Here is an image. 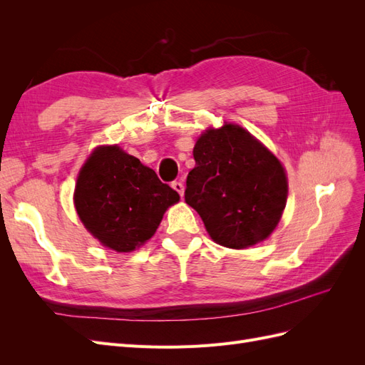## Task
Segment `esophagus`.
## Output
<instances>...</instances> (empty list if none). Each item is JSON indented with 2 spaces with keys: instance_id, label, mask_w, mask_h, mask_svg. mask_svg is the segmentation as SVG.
<instances>
[{
  "instance_id": "esophagus-1",
  "label": "esophagus",
  "mask_w": 365,
  "mask_h": 365,
  "mask_svg": "<svg viewBox=\"0 0 365 365\" xmlns=\"http://www.w3.org/2000/svg\"><path fill=\"white\" fill-rule=\"evenodd\" d=\"M172 187H173V190H175V192H178V193H180V196H181V197L184 196V185H182V182H181V181H175V182H172Z\"/></svg>"
}]
</instances>
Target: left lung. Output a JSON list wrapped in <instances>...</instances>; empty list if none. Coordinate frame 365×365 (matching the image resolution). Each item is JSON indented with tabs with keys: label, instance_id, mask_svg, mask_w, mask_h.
Instances as JSON below:
<instances>
[{
	"label": "left lung",
	"instance_id": "1",
	"mask_svg": "<svg viewBox=\"0 0 365 365\" xmlns=\"http://www.w3.org/2000/svg\"><path fill=\"white\" fill-rule=\"evenodd\" d=\"M185 202L204 220L216 244L245 250L277 228L288 200L282 161L236 123L208 128L193 148Z\"/></svg>",
	"mask_w": 365,
	"mask_h": 365
}]
</instances>
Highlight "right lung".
Returning <instances> with one entry per match:
<instances>
[{
	"label": "right lung",
	"instance_id": "1",
	"mask_svg": "<svg viewBox=\"0 0 365 365\" xmlns=\"http://www.w3.org/2000/svg\"><path fill=\"white\" fill-rule=\"evenodd\" d=\"M73 201L98 244L132 252L155 235L165 210L180 202V195L118 145H101L77 175Z\"/></svg>",
	"mask_w": 365,
	"mask_h": 365
}]
</instances>
